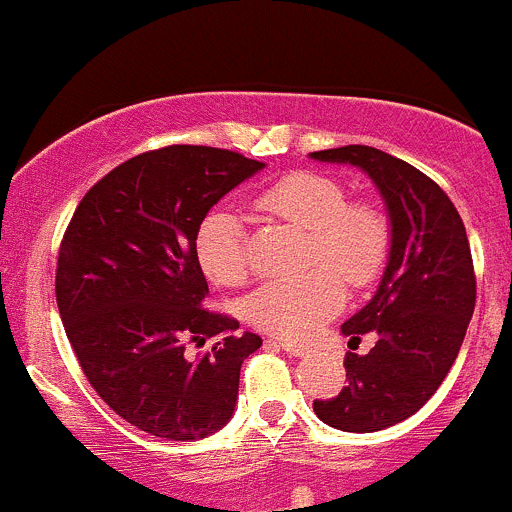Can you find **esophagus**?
Masks as SVG:
<instances>
[{"label":"esophagus","instance_id":"34e87169","mask_svg":"<svg viewBox=\"0 0 512 512\" xmlns=\"http://www.w3.org/2000/svg\"><path fill=\"white\" fill-rule=\"evenodd\" d=\"M268 343H273V346L283 348V351L288 353V356H296V358H303L311 353V348L303 346V343H293V341H286V338H268Z\"/></svg>","mask_w":512,"mask_h":512}]
</instances>
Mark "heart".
<instances>
[{"mask_svg":"<svg viewBox=\"0 0 512 512\" xmlns=\"http://www.w3.org/2000/svg\"><path fill=\"white\" fill-rule=\"evenodd\" d=\"M341 181L318 171H296L256 196L263 216L306 231L296 276L263 283L246 298V318L281 338H306L336 316L346 286H366L381 271L391 229L381 209L346 201ZM196 258L216 286H239L249 276L244 226L231 209H214L196 229ZM319 266L316 267L315 263Z\"/></svg>","mask_w":512,"mask_h":512,"instance_id":"1","label":"heart"}]
</instances>
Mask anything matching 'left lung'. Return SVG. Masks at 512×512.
Wrapping results in <instances>:
<instances>
[{"label": "left lung", "instance_id": "8db88e82", "mask_svg": "<svg viewBox=\"0 0 512 512\" xmlns=\"http://www.w3.org/2000/svg\"><path fill=\"white\" fill-rule=\"evenodd\" d=\"M308 156L361 169L386 204V268L371 301L341 326L351 343L376 333V346L348 353V386L313 401L326 426L376 433L421 411L458 358L475 308L470 244L453 201L416 166L361 144Z\"/></svg>", "mask_w": 512, "mask_h": 512}]
</instances>
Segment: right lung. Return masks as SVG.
Segmentation results:
<instances>
[{
	"label": "right lung",
	"instance_id": "obj_1",
	"mask_svg": "<svg viewBox=\"0 0 512 512\" xmlns=\"http://www.w3.org/2000/svg\"><path fill=\"white\" fill-rule=\"evenodd\" d=\"M263 161L176 144L116 166L89 189L64 234L57 306L101 401L156 438L199 440L231 421L241 366L261 348L239 321L209 313L196 229ZM215 338L191 359L189 342Z\"/></svg>",
	"mask_w": 512,
	"mask_h": 512
}]
</instances>
